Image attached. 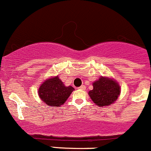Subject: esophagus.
Listing matches in <instances>:
<instances>
[{
    "label": "esophagus",
    "mask_w": 151,
    "mask_h": 151,
    "mask_svg": "<svg viewBox=\"0 0 151 151\" xmlns=\"http://www.w3.org/2000/svg\"><path fill=\"white\" fill-rule=\"evenodd\" d=\"M78 88L81 89V90H85V85H82V86H80Z\"/></svg>",
    "instance_id": "esophagus-1"
}]
</instances>
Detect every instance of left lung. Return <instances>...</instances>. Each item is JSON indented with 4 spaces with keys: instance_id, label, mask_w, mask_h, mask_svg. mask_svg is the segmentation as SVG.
Instances as JSON below:
<instances>
[{
    "instance_id": "obj_1",
    "label": "left lung",
    "mask_w": 151,
    "mask_h": 151,
    "mask_svg": "<svg viewBox=\"0 0 151 151\" xmlns=\"http://www.w3.org/2000/svg\"><path fill=\"white\" fill-rule=\"evenodd\" d=\"M94 88L88 92L91 100L97 106L112 104L120 93V87L115 81L101 77L93 83Z\"/></svg>"
}]
</instances>
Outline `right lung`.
<instances>
[{
  "label": "right lung",
  "instance_id": "right-lung-1",
  "mask_svg": "<svg viewBox=\"0 0 151 151\" xmlns=\"http://www.w3.org/2000/svg\"><path fill=\"white\" fill-rule=\"evenodd\" d=\"M73 90L72 86L66 87L58 76H56L46 80L40 86L38 94L47 105L60 106L66 102Z\"/></svg>",
  "mask_w": 151,
  "mask_h": 151
}]
</instances>
